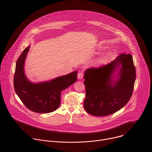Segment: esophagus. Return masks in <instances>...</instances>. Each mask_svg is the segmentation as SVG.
<instances>
[{
    "instance_id": "1",
    "label": "esophagus",
    "mask_w": 152,
    "mask_h": 152,
    "mask_svg": "<svg viewBox=\"0 0 152 152\" xmlns=\"http://www.w3.org/2000/svg\"><path fill=\"white\" fill-rule=\"evenodd\" d=\"M77 77L79 79H82L84 77V73L83 72H80L79 73L77 74Z\"/></svg>"
}]
</instances>
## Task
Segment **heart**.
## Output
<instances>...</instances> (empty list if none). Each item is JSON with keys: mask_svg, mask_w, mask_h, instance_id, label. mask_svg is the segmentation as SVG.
I'll list each match as a JSON object with an SVG mask.
<instances>
[{"mask_svg": "<svg viewBox=\"0 0 152 152\" xmlns=\"http://www.w3.org/2000/svg\"><path fill=\"white\" fill-rule=\"evenodd\" d=\"M110 57V53H107L104 55H103L101 58H100L98 60H97V63L98 64H102L105 63L107 61H108L109 58Z\"/></svg>", "mask_w": 152, "mask_h": 152, "instance_id": "heart-1", "label": "heart"}]
</instances>
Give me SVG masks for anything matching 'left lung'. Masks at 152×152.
<instances>
[{
  "mask_svg": "<svg viewBox=\"0 0 152 152\" xmlns=\"http://www.w3.org/2000/svg\"><path fill=\"white\" fill-rule=\"evenodd\" d=\"M120 65V78L113 82L112 74ZM84 78L86 110L95 116L112 115L124 107L133 94L136 69L132 56L123 53L107 65L87 69Z\"/></svg>",
  "mask_w": 152,
  "mask_h": 152,
  "instance_id": "left-lung-1",
  "label": "left lung"
}]
</instances>
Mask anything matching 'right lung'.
Segmentation results:
<instances>
[{"mask_svg": "<svg viewBox=\"0 0 152 152\" xmlns=\"http://www.w3.org/2000/svg\"><path fill=\"white\" fill-rule=\"evenodd\" d=\"M29 48H25L16 61L14 77L15 91L30 110L40 113L52 112L60 105L61 92L76 81L77 71L50 81L32 83L26 78L23 69Z\"/></svg>", "mask_w": 152, "mask_h": 152, "instance_id": "add662e5", "label": "right lung"}]
</instances>
